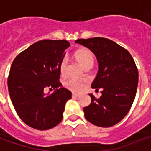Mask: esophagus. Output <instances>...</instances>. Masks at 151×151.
Here are the masks:
<instances>
[{
	"label": "esophagus",
	"mask_w": 151,
	"mask_h": 151,
	"mask_svg": "<svg viewBox=\"0 0 151 151\" xmlns=\"http://www.w3.org/2000/svg\"><path fill=\"white\" fill-rule=\"evenodd\" d=\"M79 95L78 94H75V93H73L72 94V97H73V98H75V97H78Z\"/></svg>",
	"instance_id": "1"
}]
</instances>
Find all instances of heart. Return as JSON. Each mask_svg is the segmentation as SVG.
Here are the masks:
<instances>
[{"label":"heart","mask_w":151,"mask_h":151,"mask_svg":"<svg viewBox=\"0 0 151 151\" xmlns=\"http://www.w3.org/2000/svg\"><path fill=\"white\" fill-rule=\"evenodd\" d=\"M73 56L76 59V60L84 68V69H90L95 64V54L89 48H81L76 51ZM67 60L64 58L60 60L59 65L60 73L61 75H65L67 70ZM65 86L67 89L73 92H80L83 89V83L79 80L77 79L71 78L66 81L65 83Z\"/></svg>","instance_id":"1"}]
</instances>
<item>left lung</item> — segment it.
<instances>
[{"mask_svg": "<svg viewBox=\"0 0 151 151\" xmlns=\"http://www.w3.org/2000/svg\"><path fill=\"white\" fill-rule=\"evenodd\" d=\"M75 43L95 53L99 72L91 87L102 96L91 97V104L83 109L89 122L99 127H111L119 123L129 111L136 96L138 71L128 50L106 38L79 39Z\"/></svg>", "mask_w": 151, "mask_h": 151, "instance_id": "left-lung-1", "label": "left lung"}]
</instances>
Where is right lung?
Segmentation results:
<instances>
[{"instance_id": "add662e5", "label": "right lung", "mask_w": 151, "mask_h": 151, "mask_svg": "<svg viewBox=\"0 0 151 151\" xmlns=\"http://www.w3.org/2000/svg\"><path fill=\"white\" fill-rule=\"evenodd\" d=\"M69 46L65 40H40L19 53L12 63L9 93L18 116L28 126L50 129L62 120L71 92L61 87L47 96L43 91L61 86L60 62Z\"/></svg>"}]
</instances>
